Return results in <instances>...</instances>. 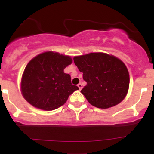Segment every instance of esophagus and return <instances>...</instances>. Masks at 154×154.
I'll list each match as a JSON object with an SVG mask.
<instances>
[{"mask_svg": "<svg viewBox=\"0 0 154 154\" xmlns=\"http://www.w3.org/2000/svg\"><path fill=\"white\" fill-rule=\"evenodd\" d=\"M77 86H78V88H79V90H81L82 88V85L81 84V83H79V84L77 85Z\"/></svg>", "mask_w": 154, "mask_h": 154, "instance_id": "1", "label": "esophagus"}]
</instances>
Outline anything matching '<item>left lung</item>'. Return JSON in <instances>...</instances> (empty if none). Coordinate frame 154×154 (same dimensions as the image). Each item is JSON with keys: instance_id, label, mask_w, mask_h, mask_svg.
Listing matches in <instances>:
<instances>
[{"instance_id": "left-lung-1", "label": "left lung", "mask_w": 154, "mask_h": 154, "mask_svg": "<svg viewBox=\"0 0 154 154\" xmlns=\"http://www.w3.org/2000/svg\"><path fill=\"white\" fill-rule=\"evenodd\" d=\"M74 62L87 82L81 93L91 105L108 109L125 98L130 75L125 63L118 58L104 53H91L75 56Z\"/></svg>"}]
</instances>
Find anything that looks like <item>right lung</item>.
<instances>
[{
    "mask_svg": "<svg viewBox=\"0 0 154 154\" xmlns=\"http://www.w3.org/2000/svg\"><path fill=\"white\" fill-rule=\"evenodd\" d=\"M70 56L48 51L38 55L26 65L22 75L21 90L23 97L33 106L52 111L63 106L77 86L63 72L71 64Z\"/></svg>",
    "mask_w": 154,
    "mask_h": 154,
    "instance_id": "right-lung-1",
    "label": "right lung"
}]
</instances>
